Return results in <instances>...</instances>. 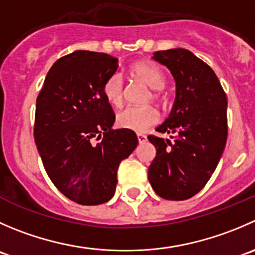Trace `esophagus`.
Wrapping results in <instances>:
<instances>
[{
	"label": "esophagus",
	"instance_id": "esophagus-1",
	"mask_svg": "<svg viewBox=\"0 0 255 255\" xmlns=\"http://www.w3.org/2000/svg\"><path fill=\"white\" fill-rule=\"evenodd\" d=\"M137 138H138V142H139V143H144L145 140H147V135L142 134V133H138Z\"/></svg>",
	"mask_w": 255,
	"mask_h": 255
}]
</instances>
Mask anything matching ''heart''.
I'll return each instance as SVG.
<instances>
[{
    "instance_id": "1",
    "label": "heart",
    "mask_w": 255,
    "mask_h": 255,
    "mask_svg": "<svg viewBox=\"0 0 255 255\" xmlns=\"http://www.w3.org/2000/svg\"><path fill=\"white\" fill-rule=\"evenodd\" d=\"M133 75L142 80L152 90H162L165 85L164 75L159 68L150 63L138 62L130 67ZM103 93L108 102L112 106L120 107L123 102L125 95V82L121 73H115L107 80L103 86ZM158 112L150 106L144 107H127L117 115V125L122 128L144 132L148 128L158 122Z\"/></svg>"
}]
</instances>
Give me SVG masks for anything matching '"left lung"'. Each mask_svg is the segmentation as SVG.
I'll list each match as a JSON object with an SVG mask.
<instances>
[{
    "instance_id": "obj_1",
    "label": "left lung",
    "mask_w": 255,
    "mask_h": 255,
    "mask_svg": "<svg viewBox=\"0 0 255 255\" xmlns=\"http://www.w3.org/2000/svg\"><path fill=\"white\" fill-rule=\"evenodd\" d=\"M152 59L165 66L175 82L172 111L155 130L175 138L170 143L148 135L157 150L148 179L162 198L184 201L206 185L223 154L228 102L214 71L188 49L157 51Z\"/></svg>"
}]
</instances>
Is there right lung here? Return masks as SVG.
<instances>
[{"mask_svg": "<svg viewBox=\"0 0 255 255\" xmlns=\"http://www.w3.org/2000/svg\"><path fill=\"white\" fill-rule=\"evenodd\" d=\"M118 68L107 53L75 51L54 62L36 101L34 142L52 183L68 199L97 206L113 197L120 163L138 138L116 121L103 86Z\"/></svg>", "mask_w": 255, "mask_h": 255, "instance_id": "obj_1", "label": "right lung"}]
</instances>
